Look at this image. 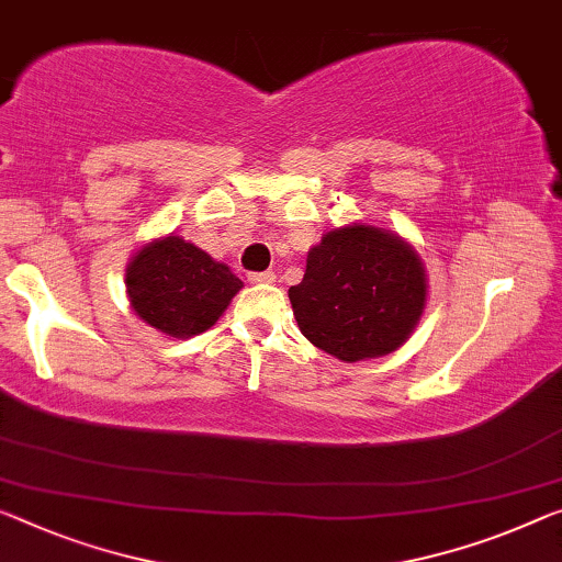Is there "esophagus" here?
Masks as SVG:
<instances>
[{
	"label": "esophagus",
	"mask_w": 562,
	"mask_h": 562,
	"mask_svg": "<svg viewBox=\"0 0 562 562\" xmlns=\"http://www.w3.org/2000/svg\"><path fill=\"white\" fill-rule=\"evenodd\" d=\"M248 281H251V283H273V281H276V273H273V271L248 273Z\"/></svg>",
	"instance_id": "34e87169"
}]
</instances>
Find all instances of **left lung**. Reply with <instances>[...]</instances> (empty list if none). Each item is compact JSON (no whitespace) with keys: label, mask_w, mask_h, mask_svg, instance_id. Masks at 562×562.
Instances as JSON below:
<instances>
[{"label":"left lung","mask_w":562,"mask_h":562,"mask_svg":"<svg viewBox=\"0 0 562 562\" xmlns=\"http://www.w3.org/2000/svg\"><path fill=\"white\" fill-rule=\"evenodd\" d=\"M301 334L339 361L386 357L417 329L427 269L400 233L351 223L324 233L306 273L289 289Z\"/></svg>","instance_id":"8db88e82"}]
</instances>
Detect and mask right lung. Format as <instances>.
Wrapping results in <instances>:
<instances>
[{
    "instance_id": "right-lung-1",
    "label": "right lung",
    "mask_w": 562,
    "mask_h": 562,
    "mask_svg": "<svg viewBox=\"0 0 562 562\" xmlns=\"http://www.w3.org/2000/svg\"><path fill=\"white\" fill-rule=\"evenodd\" d=\"M131 308L172 339L209 331L244 281L176 233L143 244L125 271Z\"/></svg>"
}]
</instances>
